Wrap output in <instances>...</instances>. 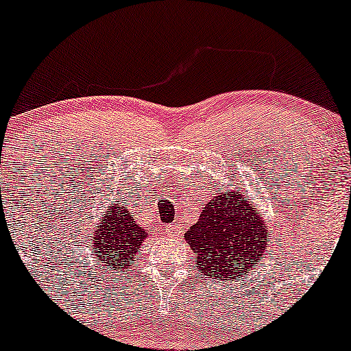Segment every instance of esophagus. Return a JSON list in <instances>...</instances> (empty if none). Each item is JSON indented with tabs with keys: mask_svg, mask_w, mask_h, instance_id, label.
<instances>
[{
	"mask_svg": "<svg viewBox=\"0 0 351 351\" xmlns=\"http://www.w3.org/2000/svg\"><path fill=\"white\" fill-rule=\"evenodd\" d=\"M167 233L171 234V237L178 238L180 234L183 233V228H182V226H180V225H168V226H167Z\"/></svg>",
	"mask_w": 351,
	"mask_h": 351,
	"instance_id": "esophagus-1",
	"label": "esophagus"
}]
</instances>
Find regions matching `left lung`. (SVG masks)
I'll use <instances>...</instances> for the list:
<instances>
[{
    "instance_id": "1",
    "label": "left lung",
    "mask_w": 351,
    "mask_h": 351,
    "mask_svg": "<svg viewBox=\"0 0 351 351\" xmlns=\"http://www.w3.org/2000/svg\"><path fill=\"white\" fill-rule=\"evenodd\" d=\"M228 184L233 186V180ZM269 233L260 210L248 202L241 188L221 186L203 206L184 240L193 250L199 271L225 283L250 275L258 267Z\"/></svg>"
}]
</instances>
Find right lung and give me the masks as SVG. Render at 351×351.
<instances>
[{"mask_svg":"<svg viewBox=\"0 0 351 351\" xmlns=\"http://www.w3.org/2000/svg\"><path fill=\"white\" fill-rule=\"evenodd\" d=\"M91 233L93 255L103 267L113 269H128L134 263L138 250L149 237L148 230L136 225L128 206L113 202L103 211L101 219ZM95 265V263H93Z\"/></svg>","mask_w":351,"mask_h":351,"instance_id":"obj_1","label":"right lung"}]
</instances>
